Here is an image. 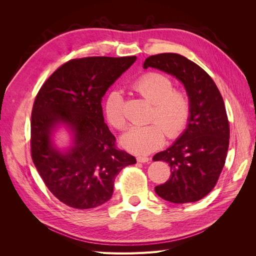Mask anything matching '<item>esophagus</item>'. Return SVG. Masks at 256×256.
Listing matches in <instances>:
<instances>
[{
	"mask_svg": "<svg viewBox=\"0 0 256 256\" xmlns=\"http://www.w3.org/2000/svg\"><path fill=\"white\" fill-rule=\"evenodd\" d=\"M136 160L138 162H142V164H144V162H148L150 161V158L146 157V156H138L136 157Z\"/></svg>",
	"mask_w": 256,
	"mask_h": 256,
	"instance_id": "1",
	"label": "esophagus"
}]
</instances>
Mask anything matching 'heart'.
Instances as JSON below:
<instances>
[{
    "instance_id": "heart-1",
    "label": "heart",
    "mask_w": 256,
    "mask_h": 256,
    "mask_svg": "<svg viewBox=\"0 0 256 256\" xmlns=\"http://www.w3.org/2000/svg\"><path fill=\"white\" fill-rule=\"evenodd\" d=\"M132 88L152 104L146 125L131 126L122 136V144L134 154H148L164 144L166 134L177 138L187 127L191 115V99L184 90L174 88V82L160 72H146L132 83ZM106 118L115 129L126 126L120 92L112 90L104 102Z\"/></svg>"
}]
</instances>
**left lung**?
Masks as SVG:
<instances>
[{
  "label": "left lung",
  "instance_id": "8db88e82",
  "mask_svg": "<svg viewBox=\"0 0 256 256\" xmlns=\"http://www.w3.org/2000/svg\"><path fill=\"white\" fill-rule=\"evenodd\" d=\"M143 67L175 76L191 99L187 129L171 147L152 158L171 168L168 180L154 191L171 203L196 202L214 188L228 156L230 122L221 92L203 68L180 54L148 56Z\"/></svg>",
  "mask_w": 256,
  "mask_h": 256
}]
</instances>
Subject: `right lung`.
Masks as SVG:
<instances>
[{
  "mask_svg": "<svg viewBox=\"0 0 256 256\" xmlns=\"http://www.w3.org/2000/svg\"><path fill=\"white\" fill-rule=\"evenodd\" d=\"M136 56L74 58L60 66L38 90L30 116V156L44 184L65 205L90 209L113 194L114 182L136 158L118 148L104 122L102 99L134 63ZM64 122L75 132L74 146L62 154L50 134Z\"/></svg>",
  "mask_w": 256,
  "mask_h": 256,
  "instance_id": "right-lung-1",
  "label": "right lung"
}]
</instances>
